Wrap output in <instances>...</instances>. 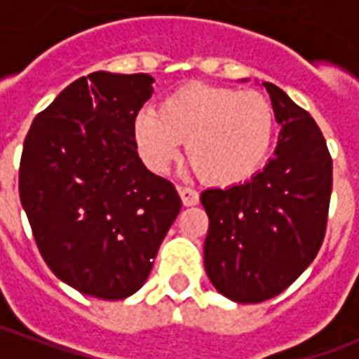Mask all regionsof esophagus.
<instances>
[{
  "mask_svg": "<svg viewBox=\"0 0 359 359\" xmlns=\"http://www.w3.org/2000/svg\"><path fill=\"white\" fill-rule=\"evenodd\" d=\"M179 194L180 200L184 205H196V203L200 202V194L196 192L194 188H188V187H179Z\"/></svg>",
  "mask_w": 359,
  "mask_h": 359,
  "instance_id": "1",
  "label": "esophagus"
}]
</instances>
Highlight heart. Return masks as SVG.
Here are the masks:
<instances>
[{
    "mask_svg": "<svg viewBox=\"0 0 359 359\" xmlns=\"http://www.w3.org/2000/svg\"><path fill=\"white\" fill-rule=\"evenodd\" d=\"M142 161L163 172L179 157L182 142L192 167L215 187H231L256 175L269 156L275 111L259 92L188 84L159 105L142 109L133 125Z\"/></svg>",
    "mask_w": 359,
    "mask_h": 359,
    "instance_id": "obj_1",
    "label": "heart"
}]
</instances>
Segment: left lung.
<instances>
[{
    "label": "left lung",
    "mask_w": 359,
    "mask_h": 359,
    "mask_svg": "<svg viewBox=\"0 0 359 359\" xmlns=\"http://www.w3.org/2000/svg\"><path fill=\"white\" fill-rule=\"evenodd\" d=\"M264 86L280 125L275 157L244 184L200 196L210 217L205 273L238 304L277 296L316 259L332 190V159L316 121L278 86Z\"/></svg>",
    "instance_id": "1"
}]
</instances>
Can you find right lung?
Here are the masks:
<instances>
[{"label": "right lung", "mask_w": 359, "mask_h": 359, "mask_svg": "<svg viewBox=\"0 0 359 359\" xmlns=\"http://www.w3.org/2000/svg\"><path fill=\"white\" fill-rule=\"evenodd\" d=\"M151 84L144 73L82 76L36 115L25 138L19 194L43 262L102 300H123L146 283L182 205L134 142Z\"/></svg>", "instance_id": "add662e5"}]
</instances>
